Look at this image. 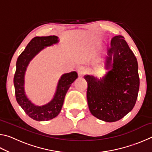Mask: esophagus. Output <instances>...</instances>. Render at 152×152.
<instances>
[{"label":"esophagus","instance_id":"esophagus-1","mask_svg":"<svg viewBox=\"0 0 152 152\" xmlns=\"http://www.w3.org/2000/svg\"><path fill=\"white\" fill-rule=\"evenodd\" d=\"M77 72H78V73L80 76H82L83 74H85L86 69L84 68V66H80L79 67H78V68H77Z\"/></svg>","mask_w":152,"mask_h":152}]
</instances>
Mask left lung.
<instances>
[{
  "label": "left lung",
  "mask_w": 152,
  "mask_h": 152,
  "mask_svg": "<svg viewBox=\"0 0 152 152\" xmlns=\"http://www.w3.org/2000/svg\"><path fill=\"white\" fill-rule=\"evenodd\" d=\"M107 69L101 80L87 75L86 96L92 115L106 122L124 117L134 107L140 88L138 64L124 37H114L108 50Z\"/></svg>",
  "instance_id": "8db88e82"
}]
</instances>
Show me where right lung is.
Here are the masks:
<instances>
[{
	"label": "right lung",
	"instance_id": "1",
	"mask_svg": "<svg viewBox=\"0 0 152 152\" xmlns=\"http://www.w3.org/2000/svg\"><path fill=\"white\" fill-rule=\"evenodd\" d=\"M57 36L35 37L30 41L25 50L17 59L16 71L14 76L15 96L18 103L28 116L38 121L52 119L61 111L64 98L72 83L78 77L76 72L64 74L59 80L54 98L48 104L42 107L36 106L27 99L24 91V76L29 61L44 47L57 43Z\"/></svg>",
	"mask_w": 152,
	"mask_h": 152
}]
</instances>
